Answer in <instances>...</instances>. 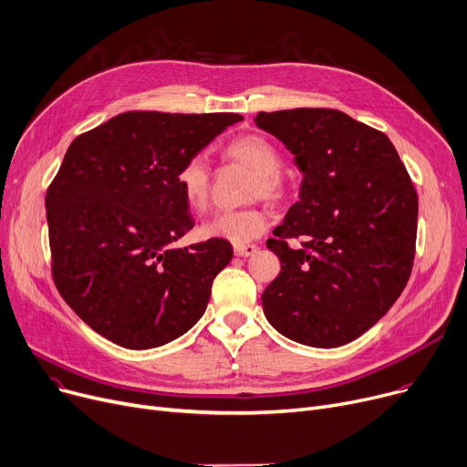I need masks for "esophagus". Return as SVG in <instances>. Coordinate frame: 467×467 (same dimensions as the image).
I'll use <instances>...</instances> for the list:
<instances>
[{"instance_id":"34e87169","label":"esophagus","mask_w":467,"mask_h":467,"mask_svg":"<svg viewBox=\"0 0 467 467\" xmlns=\"http://www.w3.org/2000/svg\"><path fill=\"white\" fill-rule=\"evenodd\" d=\"M234 253H235V256L249 258V256H254L258 253V246L256 244H235Z\"/></svg>"}]
</instances>
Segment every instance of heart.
<instances>
[{"instance_id":"b5f03b06","label":"heart","mask_w":467,"mask_h":467,"mask_svg":"<svg viewBox=\"0 0 467 467\" xmlns=\"http://www.w3.org/2000/svg\"><path fill=\"white\" fill-rule=\"evenodd\" d=\"M224 154L254 171L251 182V196H260L269 202H279L286 194L285 177L281 173L283 156L277 145L262 133H246L230 141ZM184 203L192 211H203L211 194V173L207 158L202 154L190 156L175 175ZM269 226L267 213L260 207H246L237 211L214 213L202 224L203 237H218L244 244L260 237Z\"/></svg>"}]
</instances>
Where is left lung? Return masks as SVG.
Wrapping results in <instances>:
<instances>
[{
	"label": "left lung",
	"instance_id": "left-lung-1",
	"mask_svg": "<svg viewBox=\"0 0 467 467\" xmlns=\"http://www.w3.org/2000/svg\"><path fill=\"white\" fill-rule=\"evenodd\" d=\"M294 154L301 186L267 246L281 273L262 294L285 337L334 348L360 337L403 292L415 260L419 196L389 137L336 109L258 113ZM302 239L290 250L286 238Z\"/></svg>",
	"mask_w": 467,
	"mask_h": 467
}]
</instances>
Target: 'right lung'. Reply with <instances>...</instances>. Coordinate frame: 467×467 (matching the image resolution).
<instances>
[{
  "label": "right lung",
  "instance_id": "obj_1",
  "mask_svg": "<svg viewBox=\"0 0 467 467\" xmlns=\"http://www.w3.org/2000/svg\"><path fill=\"white\" fill-rule=\"evenodd\" d=\"M241 115L130 111L75 137L47 190L52 277L66 304L131 350L166 345L207 309L226 239L173 246L194 221L175 175Z\"/></svg>",
  "mask_w": 467,
  "mask_h": 467
}]
</instances>
